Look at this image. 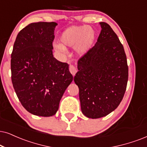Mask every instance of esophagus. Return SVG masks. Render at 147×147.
<instances>
[{"instance_id": "1", "label": "esophagus", "mask_w": 147, "mask_h": 147, "mask_svg": "<svg viewBox=\"0 0 147 147\" xmlns=\"http://www.w3.org/2000/svg\"><path fill=\"white\" fill-rule=\"evenodd\" d=\"M69 70H70V72H71V74L73 76H75V74L77 73V68L75 67V66H74V65H72V64H70V65Z\"/></svg>"}]
</instances>
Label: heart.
Segmentation results:
<instances>
[{
	"mask_svg": "<svg viewBox=\"0 0 147 147\" xmlns=\"http://www.w3.org/2000/svg\"><path fill=\"white\" fill-rule=\"evenodd\" d=\"M95 39V32L88 26H73L68 28L62 33V44H55L57 49L66 51L65 47H75L76 53L83 55L90 51Z\"/></svg>",
	"mask_w": 147,
	"mask_h": 147,
	"instance_id": "b5f03b06",
	"label": "heart"
}]
</instances>
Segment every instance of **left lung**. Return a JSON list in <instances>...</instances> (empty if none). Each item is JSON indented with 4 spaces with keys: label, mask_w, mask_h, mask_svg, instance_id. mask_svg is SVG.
<instances>
[{
    "label": "left lung",
    "mask_w": 147,
    "mask_h": 147,
    "mask_svg": "<svg viewBox=\"0 0 147 147\" xmlns=\"http://www.w3.org/2000/svg\"><path fill=\"white\" fill-rule=\"evenodd\" d=\"M95 45L78 61L74 81L79 89L81 111L88 118L107 116L125 94L128 66L123 46L105 22Z\"/></svg>",
    "instance_id": "left-lung-1"
}]
</instances>
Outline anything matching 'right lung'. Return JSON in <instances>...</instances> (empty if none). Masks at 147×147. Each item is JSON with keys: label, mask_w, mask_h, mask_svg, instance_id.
<instances>
[{"label": "right lung", "mask_w": 147, "mask_h": 147, "mask_svg": "<svg viewBox=\"0 0 147 147\" xmlns=\"http://www.w3.org/2000/svg\"><path fill=\"white\" fill-rule=\"evenodd\" d=\"M55 22L30 24L18 33L11 60V81L26 110L36 116L51 117L73 80L69 65L53 57Z\"/></svg>", "instance_id": "1"}]
</instances>
